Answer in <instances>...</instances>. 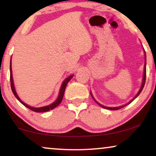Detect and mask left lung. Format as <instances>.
Wrapping results in <instances>:
<instances>
[{
  "mask_svg": "<svg viewBox=\"0 0 156 156\" xmlns=\"http://www.w3.org/2000/svg\"><path fill=\"white\" fill-rule=\"evenodd\" d=\"M144 57H145V63H144V74H143V78H142V83H141V87H140V89H139V92H138L137 93V94L136 95H135V97L133 98V99H131L130 101H129V102H127L126 104H125V105H122V106H119V107H106V106H104V105H101V104H100L99 102H98L97 100H96L95 98H94V97H93V94H92V93L90 92V95H91V96H92V98H93V99L95 100V102L97 103L98 105H99L100 107H102V108H105V109H111V110H117V109H121V108H122V107H125V106H126V105H129L130 104V103L132 102V101L133 100H135L136 98L138 96H139V95H140V93H141V91H142V90H143V88H144V85H145V82H146V52H145V50L144 49Z\"/></svg>",
  "mask_w": 156,
  "mask_h": 156,
  "instance_id": "8db88e82",
  "label": "left lung"
}]
</instances>
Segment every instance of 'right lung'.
I'll return each instance as SVG.
<instances>
[{"label":"right lung","instance_id":"right-lung-1","mask_svg":"<svg viewBox=\"0 0 156 156\" xmlns=\"http://www.w3.org/2000/svg\"><path fill=\"white\" fill-rule=\"evenodd\" d=\"M11 60H12V56H11V59H10V85H11V89H12V91L13 94H14V95L15 96V98H17V100H18L20 103H22L24 106H25L26 107H27L28 109H31V110L35 112H48L49 110H51V109H53L56 107L58 105H59V104L61 102V101L63 100V95H64V92H65V89H66V85L68 84V83L69 82L70 80H71V79L73 78V76L74 75H71L69 76V77H67L63 81L62 84L61 85V87H60V90H59V93H58V98H57V99L54 101V102H52L51 104H50L49 105H47V106H43V107H32L30 106V105H28L27 104H26L23 102V101H22L20 100V98L17 95L16 90H15V85H14V81H13V78H12V62H11Z\"/></svg>","mask_w":156,"mask_h":156}]
</instances>
